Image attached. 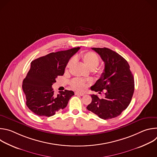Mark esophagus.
<instances>
[{
    "instance_id": "esophagus-1",
    "label": "esophagus",
    "mask_w": 157,
    "mask_h": 157,
    "mask_svg": "<svg viewBox=\"0 0 157 157\" xmlns=\"http://www.w3.org/2000/svg\"><path fill=\"white\" fill-rule=\"evenodd\" d=\"M76 95H78V96H83L84 95V93H78V92H76L75 93Z\"/></svg>"
}]
</instances>
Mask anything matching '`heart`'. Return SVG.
<instances>
[{"mask_svg": "<svg viewBox=\"0 0 157 157\" xmlns=\"http://www.w3.org/2000/svg\"><path fill=\"white\" fill-rule=\"evenodd\" d=\"M79 58L82 61L84 65L89 70H94L97 68L100 63V59L98 56L93 52H86L81 53ZM75 63V58H71L66 64V69L70 68ZM71 87L75 90L82 91L86 87V83L82 79L79 78L74 79L71 82Z\"/></svg>", "mask_w": 157, "mask_h": 157, "instance_id": "b5f03b06", "label": "heart"}]
</instances>
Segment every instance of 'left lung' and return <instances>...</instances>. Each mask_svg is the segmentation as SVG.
Here are the masks:
<instances>
[{"label": "left lung", "mask_w": 157, "mask_h": 157, "mask_svg": "<svg viewBox=\"0 0 157 157\" xmlns=\"http://www.w3.org/2000/svg\"><path fill=\"white\" fill-rule=\"evenodd\" d=\"M104 62L101 78L91 89L101 93L105 91V98L91 95L92 102L87 109L106 120L121 114L130 103L134 92V79L127 61L117 53L107 48H92Z\"/></svg>", "instance_id": "1"}]
</instances>
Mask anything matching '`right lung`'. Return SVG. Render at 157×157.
I'll return each mask as SVG.
<instances>
[{
	"label": "right lung",
	"mask_w": 157,
	"mask_h": 157,
	"mask_svg": "<svg viewBox=\"0 0 157 157\" xmlns=\"http://www.w3.org/2000/svg\"><path fill=\"white\" fill-rule=\"evenodd\" d=\"M79 49L77 47L51 53L32 61L30 69L22 83V89L25 94L26 104L34 114L50 117L66 107L74 92L65 90L55 95L52 86L56 78L63 75L67 63Z\"/></svg>",
	"instance_id": "1"
}]
</instances>
